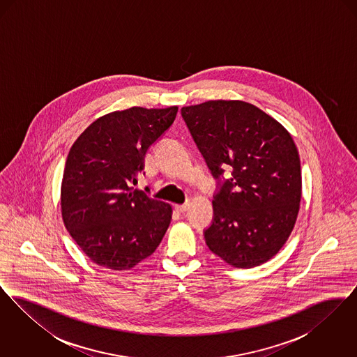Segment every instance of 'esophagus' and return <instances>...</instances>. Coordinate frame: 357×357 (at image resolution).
Here are the masks:
<instances>
[{"label":"esophagus","instance_id":"34e87169","mask_svg":"<svg viewBox=\"0 0 357 357\" xmlns=\"http://www.w3.org/2000/svg\"><path fill=\"white\" fill-rule=\"evenodd\" d=\"M188 207H190L188 202L183 204H176V206H175V208H176L178 213H186L187 210H188Z\"/></svg>","mask_w":357,"mask_h":357}]
</instances>
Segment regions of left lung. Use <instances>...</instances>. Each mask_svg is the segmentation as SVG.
Listing matches in <instances>:
<instances>
[{"label": "left lung", "instance_id": "obj_1", "mask_svg": "<svg viewBox=\"0 0 357 357\" xmlns=\"http://www.w3.org/2000/svg\"><path fill=\"white\" fill-rule=\"evenodd\" d=\"M182 118L218 181L208 249L234 268L269 261L287 242L300 210L301 166L288 131L253 104L210 100ZM225 168L232 170L229 180Z\"/></svg>", "mask_w": 357, "mask_h": 357}]
</instances>
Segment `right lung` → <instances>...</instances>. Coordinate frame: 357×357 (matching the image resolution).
Here are the masks:
<instances>
[{"label": "right lung", "instance_id": "1", "mask_svg": "<svg viewBox=\"0 0 357 357\" xmlns=\"http://www.w3.org/2000/svg\"><path fill=\"white\" fill-rule=\"evenodd\" d=\"M176 112L178 107L115 111L95 120L70 147L61 215L69 234L95 264L132 269L153 255L167 231L170 204L134 185L147 150L170 128Z\"/></svg>", "mask_w": 357, "mask_h": 357}]
</instances>
